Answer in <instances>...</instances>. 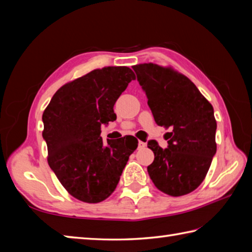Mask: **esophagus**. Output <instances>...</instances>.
Segmentation results:
<instances>
[{"mask_svg": "<svg viewBox=\"0 0 252 252\" xmlns=\"http://www.w3.org/2000/svg\"><path fill=\"white\" fill-rule=\"evenodd\" d=\"M147 147V143L143 142V141H139V149H143Z\"/></svg>", "mask_w": 252, "mask_h": 252, "instance_id": "34e87169", "label": "esophagus"}]
</instances>
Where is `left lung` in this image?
Wrapping results in <instances>:
<instances>
[{"label":"left lung","mask_w":252,"mask_h":252,"mask_svg":"<svg viewBox=\"0 0 252 252\" xmlns=\"http://www.w3.org/2000/svg\"><path fill=\"white\" fill-rule=\"evenodd\" d=\"M158 126L171 129L168 148L148 143L155 160L148 167L162 192L180 197L201 185L216 155L217 121L210 102L186 75L155 63L132 66Z\"/></svg>","instance_id":"left-lung-1"}]
</instances>
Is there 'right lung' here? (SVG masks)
Instances as JSON below:
<instances>
[{
  "label": "right lung",
  "mask_w": 252,
  "mask_h": 252,
  "mask_svg": "<svg viewBox=\"0 0 252 252\" xmlns=\"http://www.w3.org/2000/svg\"><path fill=\"white\" fill-rule=\"evenodd\" d=\"M135 79L130 67L104 66L62 85L46 106L42 135L48 163L72 197L87 203L109 198L138 140L126 135L104 146L101 126L114 121L113 106Z\"/></svg>",
  "instance_id": "add662e5"
}]
</instances>
